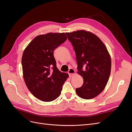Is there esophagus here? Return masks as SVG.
Segmentation results:
<instances>
[{"mask_svg":"<svg viewBox=\"0 0 132 132\" xmlns=\"http://www.w3.org/2000/svg\"><path fill=\"white\" fill-rule=\"evenodd\" d=\"M75 73V70H74V69H72V68H70V69L69 70L68 72V74H69L70 77H73V76L74 75Z\"/></svg>","mask_w":132,"mask_h":132,"instance_id":"esophagus-1","label":"esophagus"}]
</instances>
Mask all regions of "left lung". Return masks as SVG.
Returning <instances> with one entry per match:
<instances>
[{
	"instance_id": "obj_1",
	"label": "left lung",
	"mask_w": 132,
	"mask_h": 132,
	"mask_svg": "<svg viewBox=\"0 0 132 132\" xmlns=\"http://www.w3.org/2000/svg\"><path fill=\"white\" fill-rule=\"evenodd\" d=\"M65 34L75 51L78 73L84 79L76 93L82 98H94L109 81L111 69L109 52L101 39L90 32L80 30Z\"/></svg>"
}]
</instances>
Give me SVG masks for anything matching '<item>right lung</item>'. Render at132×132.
Masks as SVG:
<instances>
[{"label": "right lung", "mask_w": 132, "mask_h": 132, "mask_svg": "<svg viewBox=\"0 0 132 132\" xmlns=\"http://www.w3.org/2000/svg\"><path fill=\"white\" fill-rule=\"evenodd\" d=\"M67 39L64 33L39 35L23 51V79L32 94L41 101L50 102L58 97L68 77L57 69L53 55L54 51Z\"/></svg>", "instance_id": "obj_1"}]
</instances>
